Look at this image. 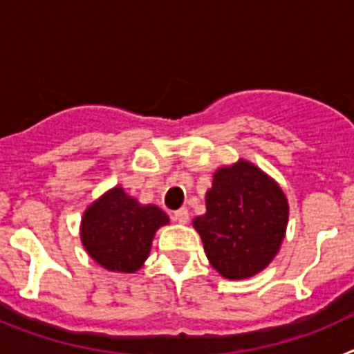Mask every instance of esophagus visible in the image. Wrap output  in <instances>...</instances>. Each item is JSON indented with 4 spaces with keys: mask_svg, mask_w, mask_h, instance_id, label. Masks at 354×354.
Segmentation results:
<instances>
[{
    "mask_svg": "<svg viewBox=\"0 0 354 354\" xmlns=\"http://www.w3.org/2000/svg\"><path fill=\"white\" fill-rule=\"evenodd\" d=\"M171 218H174V221H177V223H187V220H189V212H187V209H179V211H175L174 214H171Z\"/></svg>",
    "mask_w": 354,
    "mask_h": 354,
    "instance_id": "1",
    "label": "esophagus"
}]
</instances>
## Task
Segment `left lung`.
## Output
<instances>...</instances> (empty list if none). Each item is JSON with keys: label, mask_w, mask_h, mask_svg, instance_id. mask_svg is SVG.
Segmentation results:
<instances>
[{"label": "left lung", "mask_w": 354, "mask_h": 354, "mask_svg": "<svg viewBox=\"0 0 354 354\" xmlns=\"http://www.w3.org/2000/svg\"><path fill=\"white\" fill-rule=\"evenodd\" d=\"M205 214L193 220L221 277L243 280L270 266L286 237L289 204L277 183L241 159L214 174Z\"/></svg>", "instance_id": "8db88e82"}]
</instances>
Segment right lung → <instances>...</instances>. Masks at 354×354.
<instances>
[{
	"label": "right lung",
	"mask_w": 354,
	"mask_h": 354,
	"mask_svg": "<svg viewBox=\"0 0 354 354\" xmlns=\"http://www.w3.org/2000/svg\"><path fill=\"white\" fill-rule=\"evenodd\" d=\"M167 223L158 205H142L117 186L84 211L81 243L104 270L134 273L149 257L156 230Z\"/></svg>",
	"instance_id": "1"
}]
</instances>
